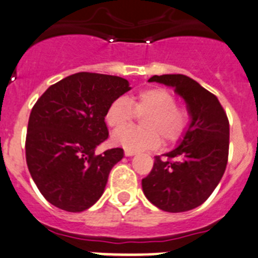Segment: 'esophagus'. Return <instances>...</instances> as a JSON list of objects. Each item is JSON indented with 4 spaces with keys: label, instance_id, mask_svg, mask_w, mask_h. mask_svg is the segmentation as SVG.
Instances as JSON below:
<instances>
[{
    "label": "esophagus",
    "instance_id": "1",
    "mask_svg": "<svg viewBox=\"0 0 258 258\" xmlns=\"http://www.w3.org/2000/svg\"><path fill=\"white\" fill-rule=\"evenodd\" d=\"M137 154V152H134V150H129V149H125V155L126 157H132V155Z\"/></svg>",
    "mask_w": 258,
    "mask_h": 258
}]
</instances>
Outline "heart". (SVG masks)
<instances>
[{"label":"heart","instance_id":"obj_1","mask_svg":"<svg viewBox=\"0 0 258 258\" xmlns=\"http://www.w3.org/2000/svg\"><path fill=\"white\" fill-rule=\"evenodd\" d=\"M137 115H145V126L124 128ZM105 121L110 128L119 129L113 135L116 144L138 152L157 148L162 142L160 137L168 143L180 139L189 125V113L177 105V98L169 90L149 88L130 99L120 96L111 101L106 109Z\"/></svg>","mask_w":258,"mask_h":258}]
</instances>
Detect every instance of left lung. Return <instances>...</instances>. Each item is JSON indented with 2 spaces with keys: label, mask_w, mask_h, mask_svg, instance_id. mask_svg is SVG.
Here are the masks:
<instances>
[{
  "label": "left lung",
  "mask_w": 258,
  "mask_h": 258,
  "mask_svg": "<svg viewBox=\"0 0 258 258\" xmlns=\"http://www.w3.org/2000/svg\"><path fill=\"white\" fill-rule=\"evenodd\" d=\"M149 81L173 86L187 103L192 121L179 147L155 157L142 180L143 192L165 212H187L207 201L226 170L228 118L215 94L188 76L154 75Z\"/></svg>",
  "instance_id": "8db88e82"
}]
</instances>
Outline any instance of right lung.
<instances>
[{"mask_svg": "<svg viewBox=\"0 0 258 258\" xmlns=\"http://www.w3.org/2000/svg\"><path fill=\"white\" fill-rule=\"evenodd\" d=\"M119 76L78 73L51 85L30 114L26 163L46 201L68 212H83L103 195L121 148L95 154L108 139L105 113L129 91Z\"/></svg>", "mask_w": 258, "mask_h": 258, "instance_id": "right-lung-1", "label": "right lung"}]
</instances>
